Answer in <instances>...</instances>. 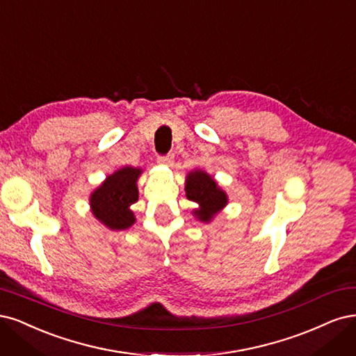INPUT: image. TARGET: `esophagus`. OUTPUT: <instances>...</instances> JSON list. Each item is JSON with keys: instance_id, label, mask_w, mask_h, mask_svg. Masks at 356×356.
Returning <instances> with one entry per match:
<instances>
[{"instance_id": "1", "label": "esophagus", "mask_w": 356, "mask_h": 356, "mask_svg": "<svg viewBox=\"0 0 356 356\" xmlns=\"http://www.w3.org/2000/svg\"><path fill=\"white\" fill-rule=\"evenodd\" d=\"M173 159H175V156H173V155L159 156V158H158V164H161V165H167V167H170V165H173Z\"/></svg>"}]
</instances>
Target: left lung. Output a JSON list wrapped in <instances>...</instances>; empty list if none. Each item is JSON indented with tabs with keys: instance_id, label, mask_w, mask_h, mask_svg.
<instances>
[{
	"instance_id": "1",
	"label": "left lung",
	"mask_w": 356,
	"mask_h": 356,
	"mask_svg": "<svg viewBox=\"0 0 356 356\" xmlns=\"http://www.w3.org/2000/svg\"><path fill=\"white\" fill-rule=\"evenodd\" d=\"M185 192L188 200L198 204V209H193L192 214L202 223L213 222L229 202L227 193L204 170H193L186 175Z\"/></svg>"
}]
</instances>
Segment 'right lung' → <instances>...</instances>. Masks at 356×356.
<instances>
[{
	"instance_id": "obj_1",
	"label": "right lung",
	"mask_w": 356,
	"mask_h": 356,
	"mask_svg": "<svg viewBox=\"0 0 356 356\" xmlns=\"http://www.w3.org/2000/svg\"><path fill=\"white\" fill-rule=\"evenodd\" d=\"M142 173V168L121 167L90 193L91 213L111 231H124L134 225L136 216L130 207L139 200L137 180Z\"/></svg>"
}]
</instances>
